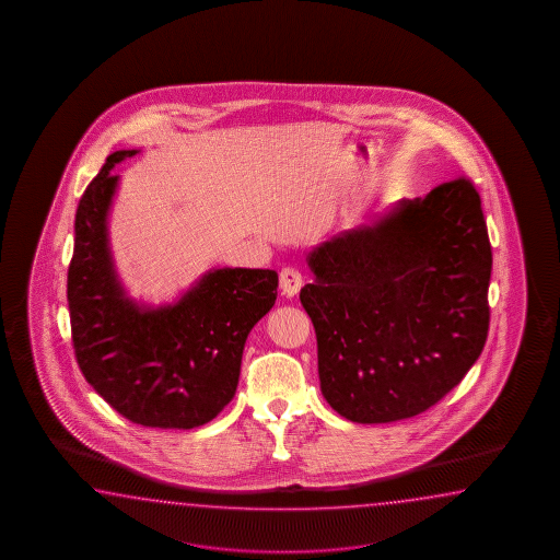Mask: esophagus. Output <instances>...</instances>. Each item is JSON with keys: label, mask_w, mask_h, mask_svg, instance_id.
<instances>
[{"label": "esophagus", "mask_w": 560, "mask_h": 560, "mask_svg": "<svg viewBox=\"0 0 560 560\" xmlns=\"http://www.w3.org/2000/svg\"><path fill=\"white\" fill-rule=\"evenodd\" d=\"M302 282L304 280H302V275L298 272L296 268H284L280 272V290H282L284 296H296L300 288H302Z\"/></svg>", "instance_id": "obj_1"}]
</instances>
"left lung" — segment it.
I'll return each mask as SVG.
<instances>
[{"label": "left lung", "mask_w": 560, "mask_h": 560, "mask_svg": "<svg viewBox=\"0 0 560 560\" xmlns=\"http://www.w3.org/2000/svg\"><path fill=\"white\" fill-rule=\"evenodd\" d=\"M308 266L300 302L316 330L322 394L352 422L429 410L485 348L492 248L466 176L336 234Z\"/></svg>", "instance_id": "1"}]
</instances>
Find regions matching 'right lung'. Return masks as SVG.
I'll return each instance as SVG.
<instances>
[{
    "mask_svg": "<svg viewBox=\"0 0 560 560\" xmlns=\"http://www.w3.org/2000/svg\"><path fill=\"white\" fill-rule=\"evenodd\" d=\"M136 150L107 155L75 212L68 306L78 366L107 405L133 424L194 429L232 400L244 342L275 306V270L224 268L203 276L176 306L140 310L124 296L107 252L106 214Z\"/></svg>",
    "mask_w": 560,
    "mask_h": 560,
    "instance_id": "add662e5",
    "label": "right lung"
}]
</instances>
